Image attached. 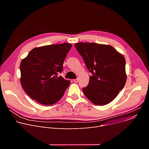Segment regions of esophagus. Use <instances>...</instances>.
I'll return each instance as SVG.
<instances>
[{
	"instance_id": "obj_1",
	"label": "esophagus",
	"mask_w": 149,
	"mask_h": 149,
	"mask_svg": "<svg viewBox=\"0 0 149 149\" xmlns=\"http://www.w3.org/2000/svg\"><path fill=\"white\" fill-rule=\"evenodd\" d=\"M74 82L77 83V82H78V78H76V79H74Z\"/></svg>"
}]
</instances>
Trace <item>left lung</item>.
Instances as JSON below:
<instances>
[{
    "label": "left lung",
    "instance_id": "1",
    "mask_svg": "<svg viewBox=\"0 0 149 149\" xmlns=\"http://www.w3.org/2000/svg\"><path fill=\"white\" fill-rule=\"evenodd\" d=\"M75 47L91 73L88 85L82 88L84 95L95 105L109 104L125 86L124 57L110 45L79 42Z\"/></svg>",
    "mask_w": 149,
    "mask_h": 149
}]
</instances>
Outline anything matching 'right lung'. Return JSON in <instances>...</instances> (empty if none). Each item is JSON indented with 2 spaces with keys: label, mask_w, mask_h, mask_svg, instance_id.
<instances>
[{
  "label": "right lung",
  "mask_w": 149,
  "mask_h": 149,
  "mask_svg": "<svg viewBox=\"0 0 149 149\" xmlns=\"http://www.w3.org/2000/svg\"><path fill=\"white\" fill-rule=\"evenodd\" d=\"M71 44L46 45L31 50L20 63V82L26 94L41 104L50 105L64 94L70 81L58 77L71 48Z\"/></svg>",
  "instance_id": "add662e5"
}]
</instances>
